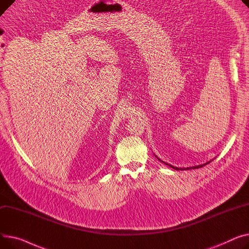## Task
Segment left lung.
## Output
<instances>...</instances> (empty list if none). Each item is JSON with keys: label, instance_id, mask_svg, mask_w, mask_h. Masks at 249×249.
<instances>
[{"label": "left lung", "instance_id": "8db88e82", "mask_svg": "<svg viewBox=\"0 0 249 249\" xmlns=\"http://www.w3.org/2000/svg\"><path fill=\"white\" fill-rule=\"evenodd\" d=\"M158 159H159V158H158ZM214 159H215V158H214ZM214 159H213V160H214ZM159 160H160V159H159ZM213 160H209V162H208V163H206V164L199 165V166H195V167H189V168H188V167H187V168H178V167H174V166H172V165H169V164H167V163H165V162H164V164H166L167 166H170V167H171V168H173L174 170H178V171L180 170V171H182V170H191V169H198V168H201V167H203V166H205V165H207V164L211 163ZM162 162H163V160H162Z\"/></svg>", "mask_w": 249, "mask_h": 249}]
</instances>
